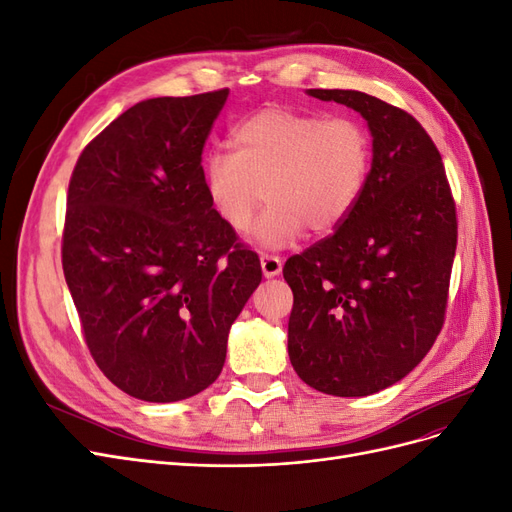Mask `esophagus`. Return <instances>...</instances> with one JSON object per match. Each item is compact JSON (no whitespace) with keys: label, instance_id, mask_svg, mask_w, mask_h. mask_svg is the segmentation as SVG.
<instances>
[{"label":"esophagus","instance_id":"obj_1","mask_svg":"<svg viewBox=\"0 0 512 512\" xmlns=\"http://www.w3.org/2000/svg\"><path fill=\"white\" fill-rule=\"evenodd\" d=\"M260 269H262V275L269 280V277H275L282 273V260L277 256H269V254L260 256Z\"/></svg>","mask_w":512,"mask_h":512}]
</instances>
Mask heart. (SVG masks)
Segmentation results:
<instances>
[{"mask_svg": "<svg viewBox=\"0 0 512 512\" xmlns=\"http://www.w3.org/2000/svg\"><path fill=\"white\" fill-rule=\"evenodd\" d=\"M232 153H211L205 192L215 215L232 230H250L258 209V245L280 250L307 226L329 235L359 203L371 166V141L361 121L267 106L230 134Z\"/></svg>", "mask_w": 512, "mask_h": 512, "instance_id": "1", "label": "heart"}]
</instances>
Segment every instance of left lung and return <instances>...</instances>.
I'll use <instances>...</instances> for the list:
<instances>
[{"mask_svg":"<svg viewBox=\"0 0 512 512\" xmlns=\"http://www.w3.org/2000/svg\"><path fill=\"white\" fill-rule=\"evenodd\" d=\"M344 104L371 134V168L331 237L292 256L288 356L335 397L393 386L425 359L444 322L457 215L440 151L412 115L354 89H307Z\"/></svg>","mask_w":512,"mask_h":512,"instance_id":"left-lung-1","label":"left lung"}]
</instances>
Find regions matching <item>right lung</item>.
<instances>
[{
  "instance_id": "1",
  "label": "right lung",
  "mask_w": 512,
  "mask_h": 512,
  "mask_svg": "<svg viewBox=\"0 0 512 512\" xmlns=\"http://www.w3.org/2000/svg\"><path fill=\"white\" fill-rule=\"evenodd\" d=\"M228 89L151 98L81 153L68 188L66 284L91 356L123 393L168 404L215 382L262 280L209 205L200 156Z\"/></svg>"
}]
</instances>
